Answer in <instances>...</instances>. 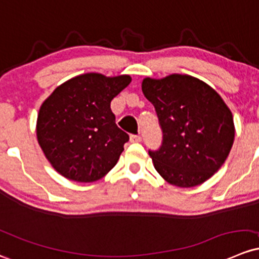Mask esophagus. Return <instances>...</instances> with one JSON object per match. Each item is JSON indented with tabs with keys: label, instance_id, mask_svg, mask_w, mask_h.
<instances>
[{
	"label": "esophagus",
	"instance_id": "obj_1",
	"mask_svg": "<svg viewBox=\"0 0 259 259\" xmlns=\"http://www.w3.org/2000/svg\"><path fill=\"white\" fill-rule=\"evenodd\" d=\"M130 141H132V143H140L141 137L140 135H132V137H130Z\"/></svg>",
	"mask_w": 259,
	"mask_h": 259
}]
</instances>
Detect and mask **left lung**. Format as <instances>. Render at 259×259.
<instances>
[{
    "mask_svg": "<svg viewBox=\"0 0 259 259\" xmlns=\"http://www.w3.org/2000/svg\"><path fill=\"white\" fill-rule=\"evenodd\" d=\"M143 93L156 110L161 145L149 150L168 184L194 187L219 171L235 139L231 110L216 91L190 75L145 78Z\"/></svg>",
    "mask_w": 259,
    "mask_h": 259,
    "instance_id": "8db88e82",
    "label": "left lung"
}]
</instances>
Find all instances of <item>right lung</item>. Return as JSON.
Wrapping results in <instances>:
<instances>
[{"label": "right lung", "instance_id": "obj_1", "mask_svg": "<svg viewBox=\"0 0 259 259\" xmlns=\"http://www.w3.org/2000/svg\"><path fill=\"white\" fill-rule=\"evenodd\" d=\"M132 81L87 73L56 88L39 109L38 144L64 178L93 182L118 162L129 135L115 124L110 103Z\"/></svg>", "mask_w": 259, "mask_h": 259}]
</instances>
